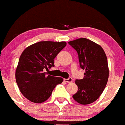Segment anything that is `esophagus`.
I'll return each mask as SVG.
<instances>
[{
    "label": "esophagus",
    "instance_id": "34e87169",
    "mask_svg": "<svg viewBox=\"0 0 125 125\" xmlns=\"http://www.w3.org/2000/svg\"><path fill=\"white\" fill-rule=\"evenodd\" d=\"M64 80L66 82H67V83H71L72 82V78H64Z\"/></svg>",
    "mask_w": 125,
    "mask_h": 125
}]
</instances>
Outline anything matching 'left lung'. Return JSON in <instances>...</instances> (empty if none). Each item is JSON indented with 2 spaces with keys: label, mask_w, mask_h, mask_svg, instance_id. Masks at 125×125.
Wrapping results in <instances>:
<instances>
[{
  "label": "left lung",
  "mask_w": 125,
  "mask_h": 125,
  "mask_svg": "<svg viewBox=\"0 0 125 125\" xmlns=\"http://www.w3.org/2000/svg\"><path fill=\"white\" fill-rule=\"evenodd\" d=\"M69 44L77 51L80 66L85 70L83 78L75 80L78 91L72 97L79 104H91L99 98L107 83L106 54L99 45L85 38L70 41Z\"/></svg>",
  "instance_id": "left-lung-1"
}]
</instances>
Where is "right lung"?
<instances>
[{
  "label": "right lung",
  "instance_id": "add662e5",
  "mask_svg": "<svg viewBox=\"0 0 125 125\" xmlns=\"http://www.w3.org/2000/svg\"><path fill=\"white\" fill-rule=\"evenodd\" d=\"M66 44V42H39L22 52L15 77L20 91L28 100L34 103L45 102L55 86L62 82V78L47 75L44 71L54 67V59Z\"/></svg>",
  "mask_w": 125,
  "mask_h": 125
}]
</instances>
